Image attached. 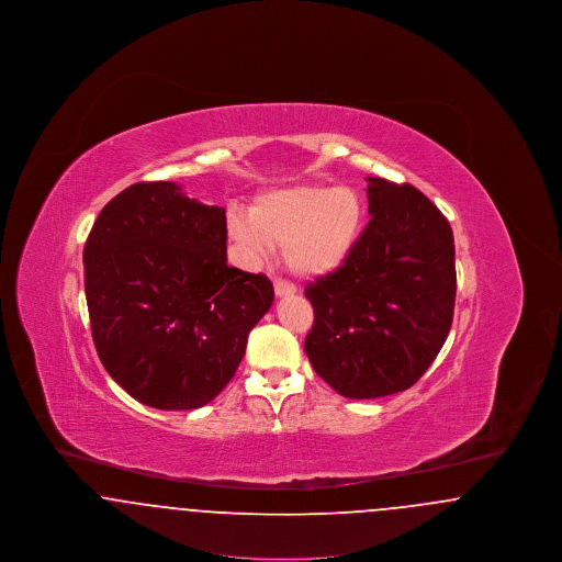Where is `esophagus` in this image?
Returning a JSON list of instances; mask_svg holds the SVG:
<instances>
[{"mask_svg":"<svg viewBox=\"0 0 562 562\" xmlns=\"http://www.w3.org/2000/svg\"><path fill=\"white\" fill-rule=\"evenodd\" d=\"M273 291H276L278 296H286V294L296 293V286H294L293 282H289V280L276 278V280H273Z\"/></svg>","mask_w":562,"mask_h":562,"instance_id":"esophagus-1","label":"esophagus"}]
</instances>
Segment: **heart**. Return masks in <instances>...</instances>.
I'll return each instance as SVG.
<instances>
[{
	"label": "heart",
	"mask_w": 562,
	"mask_h": 562,
	"mask_svg": "<svg viewBox=\"0 0 562 562\" xmlns=\"http://www.w3.org/2000/svg\"><path fill=\"white\" fill-rule=\"evenodd\" d=\"M369 209L353 188L294 186L261 193L250 213L227 214V236L248 263L282 244L284 261L296 276L318 278L341 268L364 234Z\"/></svg>",
	"instance_id": "obj_1"
}]
</instances>
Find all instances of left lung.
Here are the masks:
<instances>
[{
  "label": "left lung",
  "mask_w": 562,
  "mask_h": 562,
  "mask_svg": "<svg viewBox=\"0 0 562 562\" xmlns=\"http://www.w3.org/2000/svg\"><path fill=\"white\" fill-rule=\"evenodd\" d=\"M369 181L371 221L348 261L305 289V353L346 398H381L426 373L453 324V229L413 186Z\"/></svg>",
  "instance_id": "8db88e82"
}]
</instances>
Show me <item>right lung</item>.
Wrapping results in <instances>:
<instances>
[{
	"mask_svg": "<svg viewBox=\"0 0 562 562\" xmlns=\"http://www.w3.org/2000/svg\"><path fill=\"white\" fill-rule=\"evenodd\" d=\"M83 286L103 367L161 411L216 398L273 303L268 276L227 266L225 209L168 181L134 183L101 211L83 246Z\"/></svg>",
	"mask_w": 562,
	"mask_h": 562,
	"instance_id": "obj_1",
	"label": "right lung"
}]
</instances>
